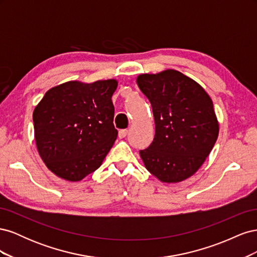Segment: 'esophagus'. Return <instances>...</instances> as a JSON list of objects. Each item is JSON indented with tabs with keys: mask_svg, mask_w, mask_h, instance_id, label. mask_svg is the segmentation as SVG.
<instances>
[{
	"mask_svg": "<svg viewBox=\"0 0 257 257\" xmlns=\"http://www.w3.org/2000/svg\"><path fill=\"white\" fill-rule=\"evenodd\" d=\"M127 133H128L127 130H120L118 136H119V138H124L127 135Z\"/></svg>",
	"mask_w": 257,
	"mask_h": 257,
	"instance_id": "obj_1",
	"label": "esophagus"
}]
</instances>
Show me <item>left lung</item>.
Segmentation results:
<instances>
[{"instance_id": "left-lung-1", "label": "left lung", "mask_w": 257, "mask_h": 257, "mask_svg": "<svg viewBox=\"0 0 257 257\" xmlns=\"http://www.w3.org/2000/svg\"><path fill=\"white\" fill-rule=\"evenodd\" d=\"M137 84L150 100L155 123L153 142L139 151L145 166L162 182H180L197 172L217 139L212 100L174 69L143 74Z\"/></svg>"}]
</instances>
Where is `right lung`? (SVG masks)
Returning a JSON list of instances; mask_svg holds the SVG:
<instances>
[{
    "instance_id": "obj_1",
    "label": "right lung",
    "mask_w": 257,
    "mask_h": 257,
    "mask_svg": "<svg viewBox=\"0 0 257 257\" xmlns=\"http://www.w3.org/2000/svg\"><path fill=\"white\" fill-rule=\"evenodd\" d=\"M118 82L68 81L46 92L33 112L38 153L51 172L79 181L100 166L118 136L111 96Z\"/></svg>"
}]
</instances>
